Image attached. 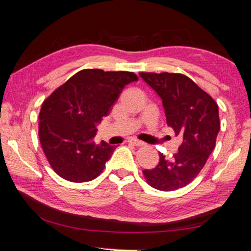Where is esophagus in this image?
I'll return each mask as SVG.
<instances>
[{"label":"esophagus","mask_w":251,"mask_h":251,"mask_svg":"<svg viewBox=\"0 0 251 251\" xmlns=\"http://www.w3.org/2000/svg\"><path fill=\"white\" fill-rule=\"evenodd\" d=\"M128 143L131 144V145L137 146V147H141V146L145 145V143L142 142V141H138V139H136V138H130L129 141H128Z\"/></svg>","instance_id":"34e87169"}]
</instances>
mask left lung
Listing matches in <instances>:
<instances>
[{
    "label": "left lung",
    "mask_w": 251,
    "mask_h": 251,
    "mask_svg": "<svg viewBox=\"0 0 251 251\" xmlns=\"http://www.w3.org/2000/svg\"><path fill=\"white\" fill-rule=\"evenodd\" d=\"M163 100L166 123L182 137L173 159L159 154L155 168L143 175L152 188L173 192L192 182L205 166L220 129L218 105L188 76L180 73H139Z\"/></svg>",
    "instance_id": "left-lung-1"
}]
</instances>
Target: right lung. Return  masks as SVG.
I'll list each match as a JSON object with an SVG mask.
<instances>
[{
  "mask_svg": "<svg viewBox=\"0 0 251 251\" xmlns=\"http://www.w3.org/2000/svg\"><path fill=\"white\" fill-rule=\"evenodd\" d=\"M133 72L82 70L45 99L39 115V137L44 155L59 177L91 181L104 171L116 146L94 142L96 123L107 116Z\"/></svg>",
  "mask_w": 251,
  "mask_h": 251,
  "instance_id": "obj_1",
  "label": "right lung"
}]
</instances>
